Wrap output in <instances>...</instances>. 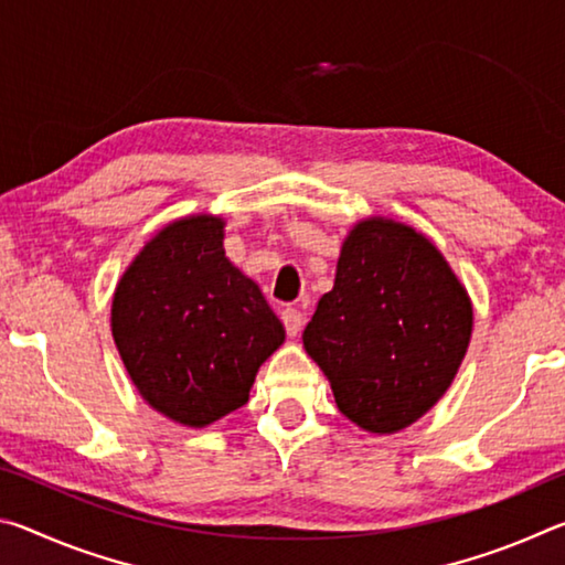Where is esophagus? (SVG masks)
<instances>
[{
	"label": "esophagus",
	"mask_w": 565,
	"mask_h": 565,
	"mask_svg": "<svg viewBox=\"0 0 565 565\" xmlns=\"http://www.w3.org/2000/svg\"><path fill=\"white\" fill-rule=\"evenodd\" d=\"M281 321H284V327H286V333H289V337L294 339V337H299V333H301L303 323H306V317H303L299 309H284L281 311Z\"/></svg>",
	"instance_id": "34e87169"
}]
</instances>
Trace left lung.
Wrapping results in <instances>:
<instances>
[{"mask_svg": "<svg viewBox=\"0 0 565 565\" xmlns=\"http://www.w3.org/2000/svg\"><path fill=\"white\" fill-rule=\"evenodd\" d=\"M471 331V296L431 238L369 216L343 238L333 289L303 329V349L329 379L341 414L384 436L438 404Z\"/></svg>", "mask_w": 565, "mask_h": 565, "instance_id": "1", "label": "left lung"}]
</instances>
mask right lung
<instances>
[{
	"instance_id": "right-lung-1",
	"label": "right lung",
	"mask_w": 565,
	"mask_h": 565,
	"mask_svg": "<svg viewBox=\"0 0 565 565\" xmlns=\"http://www.w3.org/2000/svg\"><path fill=\"white\" fill-rule=\"evenodd\" d=\"M222 216L189 214L149 238L114 289L111 337L141 398L206 428L248 401L286 331L226 259Z\"/></svg>"
}]
</instances>
